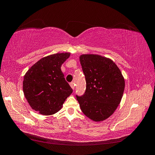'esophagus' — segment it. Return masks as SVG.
<instances>
[{"mask_svg": "<svg viewBox=\"0 0 155 155\" xmlns=\"http://www.w3.org/2000/svg\"><path fill=\"white\" fill-rule=\"evenodd\" d=\"M70 87H72V89H74V88H75V84H74L73 82L70 83Z\"/></svg>", "mask_w": 155, "mask_h": 155, "instance_id": "obj_1", "label": "esophagus"}]
</instances>
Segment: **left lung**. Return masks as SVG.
<instances>
[{
  "label": "left lung",
  "instance_id": "1",
  "mask_svg": "<svg viewBox=\"0 0 155 155\" xmlns=\"http://www.w3.org/2000/svg\"><path fill=\"white\" fill-rule=\"evenodd\" d=\"M79 61L86 79V91L77 96L81 110L94 121L114 113L123 96L124 78L113 61L97 54H82Z\"/></svg>",
  "mask_w": 155,
  "mask_h": 155
}]
</instances>
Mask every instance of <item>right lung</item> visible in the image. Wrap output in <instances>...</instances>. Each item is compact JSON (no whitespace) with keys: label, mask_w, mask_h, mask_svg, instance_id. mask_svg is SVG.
<instances>
[{"label":"right lung","mask_w":155,"mask_h":155,"mask_svg":"<svg viewBox=\"0 0 155 155\" xmlns=\"http://www.w3.org/2000/svg\"><path fill=\"white\" fill-rule=\"evenodd\" d=\"M70 53H57L41 58L28 69L23 92L32 109L48 116L58 112L73 92L61 67Z\"/></svg>","instance_id":"right-lung-1"}]
</instances>
